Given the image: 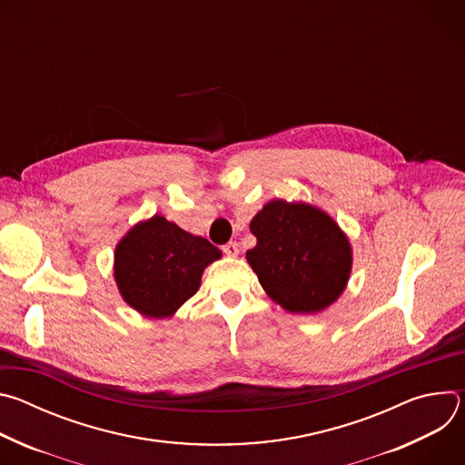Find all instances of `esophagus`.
<instances>
[{
    "label": "esophagus",
    "instance_id": "1",
    "mask_svg": "<svg viewBox=\"0 0 465 465\" xmlns=\"http://www.w3.org/2000/svg\"><path fill=\"white\" fill-rule=\"evenodd\" d=\"M223 252H224L226 255H230V257H235V255L239 253V244H237L235 241H230V242H226V244L223 246Z\"/></svg>",
    "mask_w": 465,
    "mask_h": 465
}]
</instances>
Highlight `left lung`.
<instances>
[{
  "label": "left lung",
  "mask_w": 465,
  "mask_h": 465,
  "mask_svg": "<svg viewBox=\"0 0 465 465\" xmlns=\"http://www.w3.org/2000/svg\"><path fill=\"white\" fill-rule=\"evenodd\" d=\"M246 252L261 287L289 312H318L344 291L351 248L339 224L303 203L272 201L250 223Z\"/></svg>",
  "instance_id": "8db88e82"
}]
</instances>
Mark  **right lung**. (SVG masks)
I'll use <instances>...</instances> for the list:
<instances>
[{
	"label": "right lung",
	"instance_id": "obj_1",
	"mask_svg": "<svg viewBox=\"0 0 465 465\" xmlns=\"http://www.w3.org/2000/svg\"><path fill=\"white\" fill-rule=\"evenodd\" d=\"M221 257L162 215L136 224L115 248V282L124 302L149 318L171 316L201 285L204 269Z\"/></svg>",
	"mask_w": 465,
	"mask_h": 465
}]
</instances>
